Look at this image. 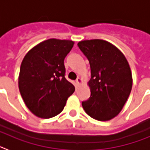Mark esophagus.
<instances>
[{"mask_svg": "<svg viewBox=\"0 0 150 150\" xmlns=\"http://www.w3.org/2000/svg\"><path fill=\"white\" fill-rule=\"evenodd\" d=\"M81 82H82V79H80V78H79V77H78L77 79H76V84H77V85L80 84V83H81Z\"/></svg>", "mask_w": 150, "mask_h": 150, "instance_id": "esophagus-1", "label": "esophagus"}]
</instances>
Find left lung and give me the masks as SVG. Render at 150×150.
<instances>
[{
    "instance_id": "8db88e82",
    "label": "left lung",
    "mask_w": 150,
    "mask_h": 150,
    "mask_svg": "<svg viewBox=\"0 0 150 150\" xmlns=\"http://www.w3.org/2000/svg\"><path fill=\"white\" fill-rule=\"evenodd\" d=\"M77 46L91 68V96L82 102L83 109L95 120L108 121L120 113L132 91L128 61L119 49L103 40H83Z\"/></svg>"
}]
</instances>
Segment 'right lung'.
<instances>
[{"label":"right lung","instance_id":"1","mask_svg":"<svg viewBox=\"0 0 150 150\" xmlns=\"http://www.w3.org/2000/svg\"><path fill=\"white\" fill-rule=\"evenodd\" d=\"M74 41L49 39L24 57L18 76V88L27 107L35 116L50 119L59 114L75 91L65 78L64 60Z\"/></svg>","mask_w":150,"mask_h":150}]
</instances>
